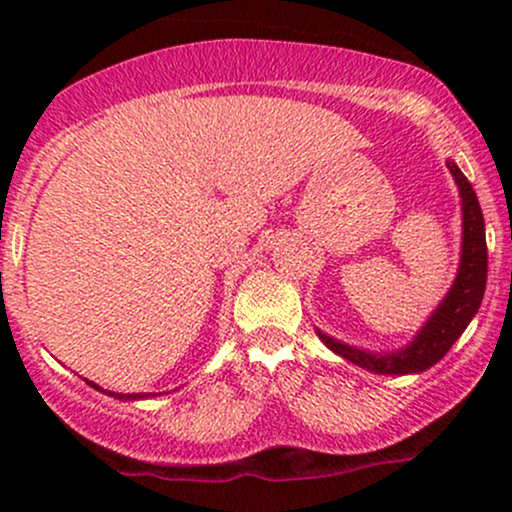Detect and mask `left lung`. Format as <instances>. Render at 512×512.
Returning <instances> with one entry per match:
<instances>
[{"mask_svg": "<svg viewBox=\"0 0 512 512\" xmlns=\"http://www.w3.org/2000/svg\"><path fill=\"white\" fill-rule=\"evenodd\" d=\"M452 178L457 182V190L462 197V255L457 276L452 281L450 291L433 310L431 317L424 322L416 337L407 346L387 354H373V351L356 349V346L342 344L339 339L330 337L322 330H315L317 337L325 342L327 349L339 354L346 361L380 375H409L424 373L438 363L450 351V346L460 339L467 330L472 317L477 315L481 298L486 291V272H489V252H486V228L484 214H481L479 199L474 195L472 182L464 178L455 161H445Z\"/></svg>", "mask_w": 512, "mask_h": 512, "instance_id": "8db88e82", "label": "left lung"}]
</instances>
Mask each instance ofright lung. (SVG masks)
<instances>
[{
  "label": "right lung",
  "mask_w": 512,
  "mask_h": 512,
  "mask_svg": "<svg viewBox=\"0 0 512 512\" xmlns=\"http://www.w3.org/2000/svg\"><path fill=\"white\" fill-rule=\"evenodd\" d=\"M86 383L91 385V387H96V390L105 392V395H110V397H115V399H122V402H137V399H149V397H158V395H163V392H132V395H122V392H110V390H103V387H98L96 383H91V380H86Z\"/></svg>",
  "instance_id": "right-lung-1"
}]
</instances>
